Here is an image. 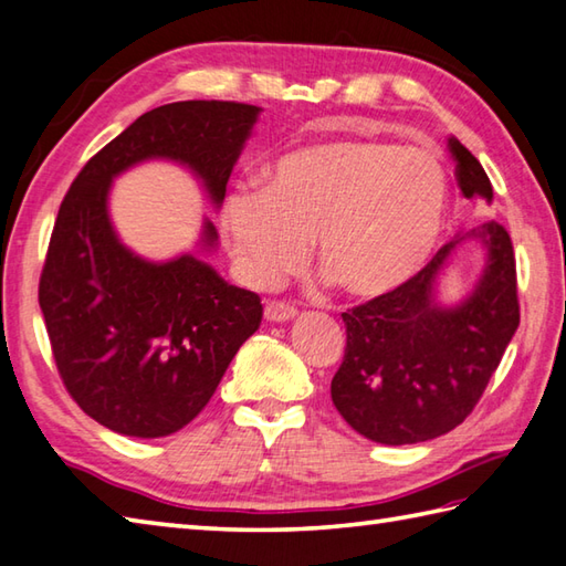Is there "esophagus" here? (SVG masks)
<instances>
[{
    "label": "esophagus",
    "mask_w": 566,
    "mask_h": 566,
    "mask_svg": "<svg viewBox=\"0 0 566 566\" xmlns=\"http://www.w3.org/2000/svg\"><path fill=\"white\" fill-rule=\"evenodd\" d=\"M263 315H266V319L271 322H285V319H293L297 315V310L291 303H285V300H269Z\"/></svg>",
    "instance_id": "obj_1"
}]
</instances>
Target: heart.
I'll return each mask as SVG.
<instances>
[{
  "label": "heart",
  "instance_id": "heart-1",
  "mask_svg": "<svg viewBox=\"0 0 566 566\" xmlns=\"http://www.w3.org/2000/svg\"><path fill=\"white\" fill-rule=\"evenodd\" d=\"M452 182L430 148L337 138L297 148L263 172L259 192L229 195L222 232L241 275L269 287L305 261L354 297L396 291L444 232Z\"/></svg>",
  "mask_w": 566,
  "mask_h": 566
}]
</instances>
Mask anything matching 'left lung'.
I'll return each instance as SVG.
<instances>
[{
  "mask_svg": "<svg viewBox=\"0 0 566 566\" xmlns=\"http://www.w3.org/2000/svg\"><path fill=\"white\" fill-rule=\"evenodd\" d=\"M457 182L467 198L491 200L476 156L449 138ZM479 238L490 251L478 291L457 308L433 303L436 273L457 243ZM344 359L332 378V402L352 428L380 444H415L447 434L476 408L521 325L511 234L486 222L449 241L398 285L342 313Z\"/></svg>",
  "mask_w": 566,
  "mask_h": 566,
  "instance_id": "left-lung-1",
  "label": "left lung"
}]
</instances>
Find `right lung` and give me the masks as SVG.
Wrapping results in <instances>:
<instances>
[{
    "label": "right lung",
    "instance_id": "1",
    "mask_svg": "<svg viewBox=\"0 0 566 566\" xmlns=\"http://www.w3.org/2000/svg\"><path fill=\"white\" fill-rule=\"evenodd\" d=\"M256 117L259 107L222 99L156 107L92 156L65 192L39 305L65 390L114 432L166 437L198 418L263 305L190 253L148 263L124 249L107 214L109 182L138 160L170 158L222 205ZM214 241L207 222L205 244Z\"/></svg>",
    "mask_w": 566,
    "mask_h": 566
}]
</instances>
